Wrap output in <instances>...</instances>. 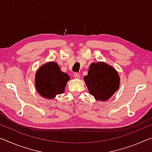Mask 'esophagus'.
Returning <instances> with one entry per match:
<instances>
[{"instance_id": "esophagus-1", "label": "esophagus", "mask_w": 152, "mask_h": 152, "mask_svg": "<svg viewBox=\"0 0 152 152\" xmlns=\"http://www.w3.org/2000/svg\"><path fill=\"white\" fill-rule=\"evenodd\" d=\"M74 77L76 79H79L80 77V74L79 73H77V72H75L74 74Z\"/></svg>"}]
</instances>
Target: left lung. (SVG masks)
<instances>
[{"instance_id": "1", "label": "left lung", "mask_w": 152, "mask_h": 152, "mask_svg": "<svg viewBox=\"0 0 152 152\" xmlns=\"http://www.w3.org/2000/svg\"><path fill=\"white\" fill-rule=\"evenodd\" d=\"M84 79L89 93L97 101H107L119 86L120 78L117 71L102 62L91 64L88 75Z\"/></svg>"}]
</instances>
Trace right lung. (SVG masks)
Wrapping results in <instances>:
<instances>
[{"instance_id":"add662e5","label":"right lung","mask_w":152,"mask_h":152,"mask_svg":"<svg viewBox=\"0 0 152 152\" xmlns=\"http://www.w3.org/2000/svg\"><path fill=\"white\" fill-rule=\"evenodd\" d=\"M70 80L68 74L62 72L55 62H49L42 66L35 75V86L41 96L53 99L62 94Z\"/></svg>"}]
</instances>
